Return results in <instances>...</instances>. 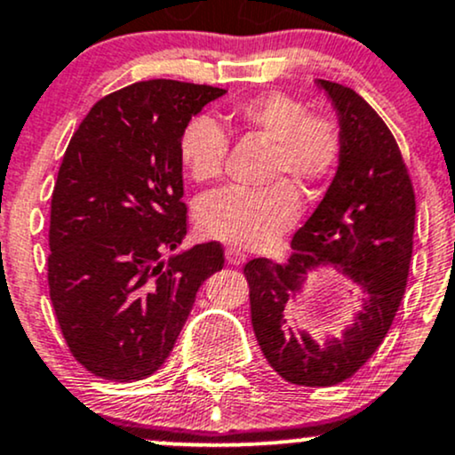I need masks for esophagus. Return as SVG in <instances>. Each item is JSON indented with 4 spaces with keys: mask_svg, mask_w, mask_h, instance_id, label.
Listing matches in <instances>:
<instances>
[{
    "mask_svg": "<svg viewBox=\"0 0 455 455\" xmlns=\"http://www.w3.org/2000/svg\"><path fill=\"white\" fill-rule=\"evenodd\" d=\"M226 259H228L229 266H240L247 258H244L243 251H238V249H228V251H226Z\"/></svg>",
    "mask_w": 455,
    "mask_h": 455,
    "instance_id": "34e87169",
    "label": "esophagus"
}]
</instances>
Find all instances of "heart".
<instances>
[{"mask_svg":"<svg viewBox=\"0 0 455 455\" xmlns=\"http://www.w3.org/2000/svg\"><path fill=\"white\" fill-rule=\"evenodd\" d=\"M240 136L270 144L268 187L258 191L221 189L202 196L196 206L200 232L240 249H264L298 217L291 187L311 196L336 172L343 133L328 115H307V106L285 91H266L238 101L226 112ZM228 136L208 115H197L180 133L179 155L194 183H212L223 172ZM288 185L285 186L284 183Z\"/></svg>","mask_w":455,"mask_h":455,"instance_id":"heart-1","label":"heart"}]
</instances>
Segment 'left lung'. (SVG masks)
<instances>
[{"instance_id": "obj_1", "label": "left lung", "mask_w": 455, "mask_h": 455, "mask_svg": "<svg viewBox=\"0 0 455 455\" xmlns=\"http://www.w3.org/2000/svg\"><path fill=\"white\" fill-rule=\"evenodd\" d=\"M332 101L343 155L323 200L293 234L287 264L244 266L251 323L268 364L293 386H336L355 375L386 339L407 285L415 194L392 132L354 89L315 80ZM334 269L363 291L361 308L339 337L315 341L289 313L306 281Z\"/></svg>"}]
</instances>
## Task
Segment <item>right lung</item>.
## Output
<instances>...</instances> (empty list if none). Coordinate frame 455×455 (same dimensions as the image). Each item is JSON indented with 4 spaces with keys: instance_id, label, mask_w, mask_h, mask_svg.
Segmentation results:
<instances>
[{
    "instance_id": "obj_1",
    "label": "right lung",
    "mask_w": 455,
    "mask_h": 455,
    "mask_svg": "<svg viewBox=\"0 0 455 455\" xmlns=\"http://www.w3.org/2000/svg\"><path fill=\"white\" fill-rule=\"evenodd\" d=\"M226 89L147 80L100 100L68 144L51 200L48 287L72 355L140 381L170 355L196 293L223 268L187 236L180 133Z\"/></svg>"
}]
</instances>
